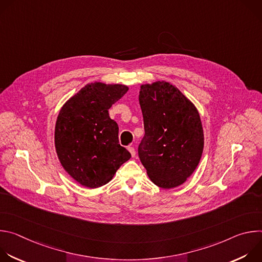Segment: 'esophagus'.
Masks as SVG:
<instances>
[{
    "mask_svg": "<svg viewBox=\"0 0 262 262\" xmlns=\"http://www.w3.org/2000/svg\"><path fill=\"white\" fill-rule=\"evenodd\" d=\"M128 151L130 152V155H132V157H133V158H135V157H136V150H135V148H134V147H128Z\"/></svg>",
    "mask_w": 262,
    "mask_h": 262,
    "instance_id": "esophagus-1",
    "label": "esophagus"
}]
</instances>
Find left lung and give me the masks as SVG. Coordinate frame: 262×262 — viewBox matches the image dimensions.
Returning a JSON list of instances; mask_svg holds the SVG:
<instances>
[{
  "label": "left lung",
  "mask_w": 262,
  "mask_h": 262,
  "mask_svg": "<svg viewBox=\"0 0 262 262\" xmlns=\"http://www.w3.org/2000/svg\"><path fill=\"white\" fill-rule=\"evenodd\" d=\"M139 102L145 136L139 158L150 180L173 189L196 170L204 147L203 127L195 104L166 81L143 84Z\"/></svg>",
  "instance_id": "1"
}]
</instances>
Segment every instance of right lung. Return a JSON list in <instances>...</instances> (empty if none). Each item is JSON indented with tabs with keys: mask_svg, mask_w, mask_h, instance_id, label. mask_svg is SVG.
I'll use <instances>...</instances> for the list:
<instances>
[{
	"mask_svg": "<svg viewBox=\"0 0 262 262\" xmlns=\"http://www.w3.org/2000/svg\"><path fill=\"white\" fill-rule=\"evenodd\" d=\"M128 90L122 84L89 83L61 107L55 147L64 170L81 185L96 189L114 177L130 154L119 144L108 108Z\"/></svg>",
	"mask_w": 262,
	"mask_h": 262,
	"instance_id": "add662e5",
	"label": "right lung"
}]
</instances>
